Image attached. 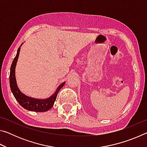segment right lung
<instances>
[{
  "mask_svg": "<svg viewBox=\"0 0 147 147\" xmlns=\"http://www.w3.org/2000/svg\"><path fill=\"white\" fill-rule=\"evenodd\" d=\"M20 49H21V47L17 50L16 56L15 57L13 61L12 62L10 69L9 85H10L12 93H13V96L19 104L24 109H28L29 111H37V112H44V111H48L53 106L54 102H55L56 99L57 94H58L59 91L64 86L65 82L62 83L61 85H59L58 88H57L55 93L51 97L47 99H36L29 97V96H27L25 94H24L22 92H21L18 87H17L16 74H16V66L17 64V59L19 58Z\"/></svg>",
  "mask_w": 147,
  "mask_h": 147,
  "instance_id": "obj_1",
  "label": "right lung"
}]
</instances>
